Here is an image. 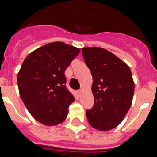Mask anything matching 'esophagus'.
<instances>
[{"mask_svg":"<svg viewBox=\"0 0 157 157\" xmlns=\"http://www.w3.org/2000/svg\"><path fill=\"white\" fill-rule=\"evenodd\" d=\"M82 91H83V90H79L78 91H77V93H78V94H80V93H82Z\"/></svg>","mask_w":157,"mask_h":157,"instance_id":"esophagus-1","label":"esophagus"}]
</instances>
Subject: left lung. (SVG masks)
Returning <instances> with one entry per match:
<instances>
[{"label":"left lung","instance_id":"left-lung-1","mask_svg":"<svg viewBox=\"0 0 157 157\" xmlns=\"http://www.w3.org/2000/svg\"><path fill=\"white\" fill-rule=\"evenodd\" d=\"M93 77V108L86 112L92 128L97 131L113 129L122 121L133 100L134 83L126 63L105 48H82Z\"/></svg>","mask_w":157,"mask_h":157}]
</instances>
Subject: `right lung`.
Here are the masks:
<instances>
[{"label":"right lung","mask_w":157,"mask_h":157,"mask_svg":"<svg viewBox=\"0 0 157 157\" xmlns=\"http://www.w3.org/2000/svg\"><path fill=\"white\" fill-rule=\"evenodd\" d=\"M80 49L54 42L27 55L17 75L21 99L32 116L46 126L62 123L74 97L65 86L64 71Z\"/></svg>","instance_id":"right-lung-1"}]
</instances>
